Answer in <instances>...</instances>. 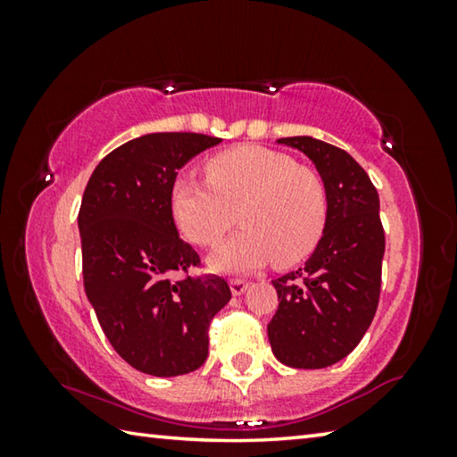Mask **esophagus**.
Instances as JSON below:
<instances>
[{
	"instance_id": "34e87169",
	"label": "esophagus",
	"mask_w": 457,
	"mask_h": 457,
	"mask_svg": "<svg viewBox=\"0 0 457 457\" xmlns=\"http://www.w3.org/2000/svg\"><path fill=\"white\" fill-rule=\"evenodd\" d=\"M229 290L234 296H242V294L247 290V282L242 280V278H236V280H229Z\"/></svg>"
}]
</instances>
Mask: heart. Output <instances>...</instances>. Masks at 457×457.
I'll use <instances>...</instances> for the list:
<instances>
[{
    "instance_id": "obj_1",
    "label": "heart",
    "mask_w": 457,
    "mask_h": 457,
    "mask_svg": "<svg viewBox=\"0 0 457 457\" xmlns=\"http://www.w3.org/2000/svg\"><path fill=\"white\" fill-rule=\"evenodd\" d=\"M205 175L207 181L175 177L171 213L189 242L207 247L218 244L239 215L244 229L210 258L213 270L250 272L272 260L294 266L319 245L328 195L312 169L298 167L284 153L239 145L213 154Z\"/></svg>"
}]
</instances>
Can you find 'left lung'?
<instances>
[{"label": "left lung", "instance_id": "left-lung-1", "mask_svg": "<svg viewBox=\"0 0 457 457\" xmlns=\"http://www.w3.org/2000/svg\"><path fill=\"white\" fill-rule=\"evenodd\" d=\"M304 153L328 195V218L304 268L272 280L278 311L268 324L274 357L294 369L345 359L373 322L381 292L385 234L378 193L349 153L312 137L278 138Z\"/></svg>", "mask_w": 457, "mask_h": 457}]
</instances>
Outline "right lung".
<instances>
[{"mask_svg":"<svg viewBox=\"0 0 457 457\" xmlns=\"http://www.w3.org/2000/svg\"><path fill=\"white\" fill-rule=\"evenodd\" d=\"M221 138L151 133L100 161L79 213L84 292L112 349L153 377H177L207 359V328L229 303L223 278H183L197 252L177 234L171 185L183 165Z\"/></svg>","mask_w":457,"mask_h":457,"instance_id":"add662e5","label":"right lung"}]
</instances>
